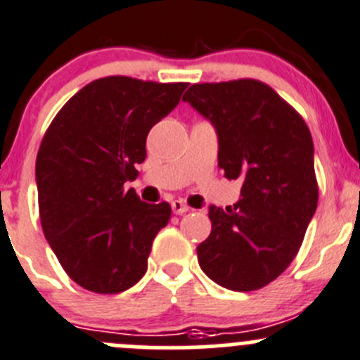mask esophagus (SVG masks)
<instances>
[{
    "instance_id": "obj_1",
    "label": "esophagus",
    "mask_w": 360,
    "mask_h": 360,
    "mask_svg": "<svg viewBox=\"0 0 360 360\" xmlns=\"http://www.w3.org/2000/svg\"><path fill=\"white\" fill-rule=\"evenodd\" d=\"M172 208H173V213H176V215H184V213L188 212V206L185 205L184 201H180V199L172 201Z\"/></svg>"
}]
</instances>
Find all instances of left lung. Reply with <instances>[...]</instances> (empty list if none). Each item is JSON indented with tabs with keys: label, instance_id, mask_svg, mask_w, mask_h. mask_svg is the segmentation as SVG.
<instances>
[{
	"label": "left lung",
	"instance_id": "left-lung-1",
	"mask_svg": "<svg viewBox=\"0 0 360 360\" xmlns=\"http://www.w3.org/2000/svg\"><path fill=\"white\" fill-rule=\"evenodd\" d=\"M181 99L215 126L219 168L243 181L236 205L210 206L199 266L226 289H262L289 268L316 210L311 133L296 108L254 78L192 84Z\"/></svg>",
	"mask_w": 360,
	"mask_h": 360
}]
</instances>
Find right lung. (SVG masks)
<instances>
[{"label":"right lung","mask_w":360,"mask_h":360,"mask_svg":"<svg viewBox=\"0 0 360 360\" xmlns=\"http://www.w3.org/2000/svg\"><path fill=\"white\" fill-rule=\"evenodd\" d=\"M185 82L105 77L82 87L45 131L37 155L40 222L66 275L119 294L147 271L172 206L140 201L126 181L147 158V134L180 101Z\"/></svg>","instance_id":"obj_1"}]
</instances>
